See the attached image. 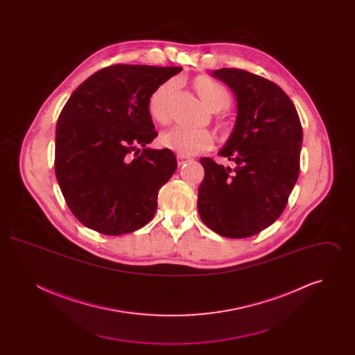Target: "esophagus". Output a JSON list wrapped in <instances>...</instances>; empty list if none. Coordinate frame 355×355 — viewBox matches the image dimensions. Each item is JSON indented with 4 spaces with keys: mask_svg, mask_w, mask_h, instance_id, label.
<instances>
[{
    "mask_svg": "<svg viewBox=\"0 0 355 355\" xmlns=\"http://www.w3.org/2000/svg\"><path fill=\"white\" fill-rule=\"evenodd\" d=\"M189 159H190L189 157L182 155V154H178V155H177V162H178V165H180V166H181V165H184L186 161H189Z\"/></svg>",
    "mask_w": 355,
    "mask_h": 355,
    "instance_id": "obj_1",
    "label": "esophagus"
}]
</instances>
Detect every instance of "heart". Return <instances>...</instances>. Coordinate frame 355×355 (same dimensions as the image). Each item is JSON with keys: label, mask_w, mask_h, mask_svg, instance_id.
<instances>
[{"label": "heart", "mask_w": 355, "mask_h": 355, "mask_svg": "<svg viewBox=\"0 0 355 355\" xmlns=\"http://www.w3.org/2000/svg\"><path fill=\"white\" fill-rule=\"evenodd\" d=\"M196 90L203 103L214 112L226 109L230 103V94L227 89L220 83L200 77L196 80ZM175 89L174 81L159 85L149 97L148 109L153 119L165 123L169 121L170 97ZM161 144L173 152L182 155H196L213 148L214 138L209 130L193 129L185 125H175L161 135Z\"/></svg>", "instance_id": "1"}]
</instances>
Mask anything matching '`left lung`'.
<instances>
[{"instance_id":"1","label":"left lung","mask_w":355,"mask_h":355,"mask_svg":"<svg viewBox=\"0 0 355 355\" xmlns=\"http://www.w3.org/2000/svg\"><path fill=\"white\" fill-rule=\"evenodd\" d=\"M211 76L236 96V123L218 152L234 168L200 159L205 178L198 187V213L220 236L246 238L282 214L298 180L302 126L278 85L241 69H218Z\"/></svg>"}]
</instances>
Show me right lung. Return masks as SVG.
Here are the masks:
<instances>
[{"label":"right lung","mask_w":355,"mask_h":355,"mask_svg":"<svg viewBox=\"0 0 355 355\" xmlns=\"http://www.w3.org/2000/svg\"><path fill=\"white\" fill-rule=\"evenodd\" d=\"M181 70L113 65L70 96L57 121L54 168L69 209L86 227L121 236L152 220L177 159L169 149L148 148L157 137L148 101Z\"/></svg>","instance_id":"obj_1"}]
</instances>
